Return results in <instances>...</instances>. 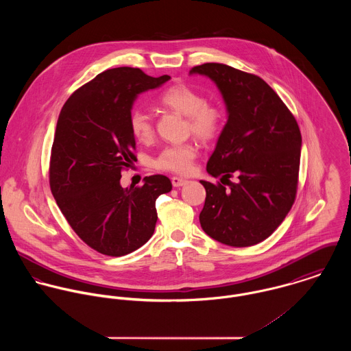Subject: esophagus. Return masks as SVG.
<instances>
[{"mask_svg": "<svg viewBox=\"0 0 351 351\" xmlns=\"http://www.w3.org/2000/svg\"><path fill=\"white\" fill-rule=\"evenodd\" d=\"M171 184L174 188H180V186H184L188 184V180L185 178H181V177H173L171 178Z\"/></svg>", "mask_w": 351, "mask_h": 351, "instance_id": "1", "label": "esophagus"}]
</instances>
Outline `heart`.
Segmentation results:
<instances>
[{
    "instance_id": "1",
    "label": "heart",
    "mask_w": 351,
    "mask_h": 351,
    "mask_svg": "<svg viewBox=\"0 0 351 351\" xmlns=\"http://www.w3.org/2000/svg\"><path fill=\"white\" fill-rule=\"evenodd\" d=\"M159 104L170 110L186 116V130L202 142L215 139L224 121L223 109L219 105L206 102L200 92L186 85H173L159 95ZM130 128L134 138L142 143L152 138V123L150 116L142 110H136L130 117ZM197 147L188 142L167 146L154 159L158 170L188 174L195 163Z\"/></svg>"
}]
</instances>
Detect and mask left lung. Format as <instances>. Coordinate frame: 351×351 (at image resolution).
Instances as JSON below:
<instances>
[{
    "instance_id": "left-lung-1",
    "label": "left lung",
    "mask_w": 351,
    "mask_h": 351,
    "mask_svg": "<svg viewBox=\"0 0 351 351\" xmlns=\"http://www.w3.org/2000/svg\"><path fill=\"white\" fill-rule=\"evenodd\" d=\"M191 74L210 78L228 119L206 163L226 185L200 181L206 197L200 224L212 239L232 247L269 238L291 210L298 192L301 134L278 95L258 75L221 63L195 66ZM237 175L239 181L229 178Z\"/></svg>"
}]
</instances>
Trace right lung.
<instances>
[{
    "label": "right lung",
    "instance_id": "right-lung-1",
    "mask_svg": "<svg viewBox=\"0 0 351 351\" xmlns=\"http://www.w3.org/2000/svg\"><path fill=\"white\" fill-rule=\"evenodd\" d=\"M141 69L100 73L64 102L51 149L50 188L74 232L93 250L121 256L142 247L156 224L155 201L171 191L166 176L121 188V171L136 159L130 117L138 95L159 88Z\"/></svg>",
    "mask_w": 351,
    "mask_h": 351
}]
</instances>
